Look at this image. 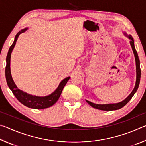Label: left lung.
<instances>
[{
    "label": "left lung",
    "mask_w": 146,
    "mask_h": 146,
    "mask_svg": "<svg viewBox=\"0 0 146 146\" xmlns=\"http://www.w3.org/2000/svg\"><path fill=\"white\" fill-rule=\"evenodd\" d=\"M123 34H124V35L125 36H127V37L130 40V45L131 46L133 53H134V55H135V62H136V73H137V78H136L135 88L131 91V93L129 94V96H128L127 98H125L124 100L122 101V102H120L118 103L98 104L93 103L90 102V101L86 100V102H87L91 106V107H93L95 109H97V110H100L102 111H114V110H119L120 108H122L125 105H126V104L129 102L131 99V98L133 97V95H135V93L137 92V91L138 88V86H139V84L140 81V76H141V70H140V60H139V58H138V53L137 52V51H136V49L135 47L134 40H133L132 36L131 35H127L125 32H123Z\"/></svg>",
    "instance_id": "8db88e82"
}]
</instances>
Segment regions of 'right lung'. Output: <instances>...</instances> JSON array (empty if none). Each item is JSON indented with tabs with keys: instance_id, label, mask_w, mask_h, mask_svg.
I'll list each match as a JSON object with an SVG mask.
<instances>
[{
	"instance_id": "obj_1",
	"label": "right lung",
	"mask_w": 146,
	"mask_h": 146,
	"mask_svg": "<svg viewBox=\"0 0 146 146\" xmlns=\"http://www.w3.org/2000/svg\"><path fill=\"white\" fill-rule=\"evenodd\" d=\"M28 28H26L21 31H19L16 35L13 43L10 46L9 49L8 55L6 56V70H5V75H6V82L8 84L9 88L11 90L12 93L15 96L20 102L23 104V105L27 106L29 108L36 109V110H42L52 106L54 104L57 102L59 97L62 93V91L63 90V88L66 86V83L68 82L69 79L70 78V76L66 77L61 81L59 84L57 88L53 91L50 95L44 96V97H39V96L33 95L28 94V93L24 92L17 88L14 81L12 78V76L11 74V69H10V60H11V55L12 51L14 48L16 44V42L18 39V37L21 33L25 32Z\"/></svg>"
}]
</instances>
